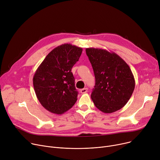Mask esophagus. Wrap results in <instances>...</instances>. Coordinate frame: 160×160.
<instances>
[{
	"mask_svg": "<svg viewBox=\"0 0 160 160\" xmlns=\"http://www.w3.org/2000/svg\"><path fill=\"white\" fill-rule=\"evenodd\" d=\"M87 91H88V88H82V89H81V90H80V92H81V93H86L87 92Z\"/></svg>",
	"mask_w": 160,
	"mask_h": 160,
	"instance_id": "obj_1",
	"label": "esophagus"
}]
</instances>
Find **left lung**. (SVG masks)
<instances>
[{"instance_id":"8db88e82","label":"left lung","mask_w":160,"mask_h":160,"mask_svg":"<svg viewBox=\"0 0 160 160\" xmlns=\"http://www.w3.org/2000/svg\"><path fill=\"white\" fill-rule=\"evenodd\" d=\"M86 53L95 78L91 94L95 106L105 113L118 111L127 104L134 89L130 67L118 54L105 49L87 48Z\"/></svg>"}]
</instances>
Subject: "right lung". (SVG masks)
<instances>
[{
    "mask_svg": "<svg viewBox=\"0 0 160 160\" xmlns=\"http://www.w3.org/2000/svg\"><path fill=\"white\" fill-rule=\"evenodd\" d=\"M82 48L70 43L54 48L36 70L34 89L42 106L48 112L61 115L78 100V92L72 68L79 60Z\"/></svg>",
    "mask_w": 160,
    "mask_h": 160,
    "instance_id": "add662e5",
    "label": "right lung"
}]
</instances>
